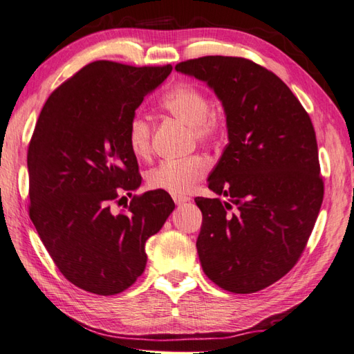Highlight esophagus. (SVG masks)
I'll list each match as a JSON object with an SVG mask.
<instances>
[{"instance_id": "esophagus-1", "label": "esophagus", "mask_w": 354, "mask_h": 354, "mask_svg": "<svg viewBox=\"0 0 354 354\" xmlns=\"http://www.w3.org/2000/svg\"><path fill=\"white\" fill-rule=\"evenodd\" d=\"M174 201H175L176 205H183V203L189 201V197H187V196H175L174 194Z\"/></svg>"}]
</instances>
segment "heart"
<instances>
[{
    "instance_id": "heart-1",
    "label": "heart",
    "mask_w": 354,
    "mask_h": 354,
    "mask_svg": "<svg viewBox=\"0 0 354 354\" xmlns=\"http://www.w3.org/2000/svg\"><path fill=\"white\" fill-rule=\"evenodd\" d=\"M161 107L189 127L192 142L215 145L223 139L227 127L224 109L211 104L209 97L202 88L189 82H180L170 88L161 98ZM127 140L134 157L139 160L149 157L152 151V125L143 115L136 113L130 120ZM207 170L209 162L203 156L166 160L148 171L147 183L152 189L183 196L206 176Z\"/></svg>"
}]
</instances>
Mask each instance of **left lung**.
Here are the masks:
<instances>
[{
  "label": "left lung",
  "instance_id": "obj_1",
  "mask_svg": "<svg viewBox=\"0 0 354 354\" xmlns=\"http://www.w3.org/2000/svg\"><path fill=\"white\" fill-rule=\"evenodd\" d=\"M223 102L229 143L209 175L220 198L196 197V242L206 277L232 293H254L283 278L306 247L323 202L310 115L270 70L239 57L179 62Z\"/></svg>",
  "mask_w": 354,
  "mask_h": 354
}]
</instances>
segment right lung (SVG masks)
I'll return each mask as SVG.
<instances>
[{
	"mask_svg": "<svg viewBox=\"0 0 354 354\" xmlns=\"http://www.w3.org/2000/svg\"><path fill=\"white\" fill-rule=\"evenodd\" d=\"M170 71L94 61L53 91L35 124L30 218L61 274L85 292L111 296L134 284L147 266L145 243L175 209L153 189L113 211L142 183L129 122Z\"/></svg>",
	"mask_w": 354,
	"mask_h": 354,
	"instance_id": "right-lung-1",
	"label": "right lung"
}]
</instances>
